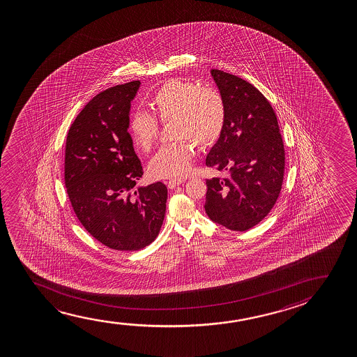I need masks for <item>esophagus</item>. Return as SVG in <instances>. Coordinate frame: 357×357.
<instances>
[{
    "instance_id": "obj_1",
    "label": "esophagus",
    "mask_w": 357,
    "mask_h": 357,
    "mask_svg": "<svg viewBox=\"0 0 357 357\" xmlns=\"http://www.w3.org/2000/svg\"><path fill=\"white\" fill-rule=\"evenodd\" d=\"M183 181H181V179H172V181H169L168 183H167V186H168L169 189H174L176 186L181 185Z\"/></svg>"
}]
</instances>
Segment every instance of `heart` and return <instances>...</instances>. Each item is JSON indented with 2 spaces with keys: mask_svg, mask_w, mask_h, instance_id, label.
<instances>
[{
  "mask_svg": "<svg viewBox=\"0 0 357 357\" xmlns=\"http://www.w3.org/2000/svg\"><path fill=\"white\" fill-rule=\"evenodd\" d=\"M150 107L160 122H174L173 130L181 142L163 146L153 156L149 172L153 178L179 179L190 171L194 147L213 146L227 124V103L215 88L201 86L184 79H169L152 95ZM156 118L135 111L129 119V132L140 151L147 152L158 135Z\"/></svg>",
  "mask_w": 357,
  "mask_h": 357,
  "instance_id": "1",
  "label": "heart"
}]
</instances>
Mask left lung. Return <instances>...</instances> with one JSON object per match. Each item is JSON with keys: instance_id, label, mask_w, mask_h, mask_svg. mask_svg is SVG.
Segmentation results:
<instances>
[{"instance_id": "1", "label": "left lung", "mask_w": 357, "mask_h": 357, "mask_svg": "<svg viewBox=\"0 0 357 357\" xmlns=\"http://www.w3.org/2000/svg\"><path fill=\"white\" fill-rule=\"evenodd\" d=\"M227 103V124L211 149L206 166L228 172L206 181L205 211L225 228L245 231L259 225L278 200L285 151L278 119L268 100L252 84L212 69Z\"/></svg>"}]
</instances>
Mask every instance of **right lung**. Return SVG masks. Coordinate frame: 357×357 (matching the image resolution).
I'll return each mask as SVG.
<instances>
[{"label": "right lung", "mask_w": 357, "mask_h": 357, "mask_svg": "<svg viewBox=\"0 0 357 357\" xmlns=\"http://www.w3.org/2000/svg\"><path fill=\"white\" fill-rule=\"evenodd\" d=\"M139 86L132 80L96 95L66 142L64 183L74 213L95 239L119 251L151 244L166 215L163 183L134 189L144 171L128 127Z\"/></svg>", "instance_id": "add662e5"}]
</instances>
